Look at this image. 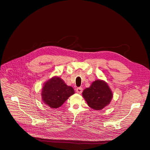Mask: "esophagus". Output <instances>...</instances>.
Here are the masks:
<instances>
[{
	"instance_id": "obj_1",
	"label": "esophagus",
	"mask_w": 150,
	"mask_h": 150,
	"mask_svg": "<svg viewBox=\"0 0 150 150\" xmlns=\"http://www.w3.org/2000/svg\"><path fill=\"white\" fill-rule=\"evenodd\" d=\"M82 90H83V89H82V87H78V88H77L76 89V92L77 93H79V94H81V93L82 92Z\"/></svg>"
}]
</instances>
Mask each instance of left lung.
<instances>
[{
    "label": "left lung",
    "instance_id": "obj_1",
    "mask_svg": "<svg viewBox=\"0 0 150 150\" xmlns=\"http://www.w3.org/2000/svg\"><path fill=\"white\" fill-rule=\"evenodd\" d=\"M82 96L91 108L100 110L110 104L113 94L108 83L98 79L83 91Z\"/></svg>",
    "mask_w": 150,
    "mask_h": 150
}]
</instances>
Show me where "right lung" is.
I'll return each mask as SVG.
<instances>
[{"instance_id": "right-lung-1", "label": "right lung", "mask_w": 150, "mask_h": 150, "mask_svg": "<svg viewBox=\"0 0 150 150\" xmlns=\"http://www.w3.org/2000/svg\"><path fill=\"white\" fill-rule=\"evenodd\" d=\"M74 93L72 87L68 86L59 77H53L44 84L41 96L44 103L51 108H59Z\"/></svg>"}]
</instances>
